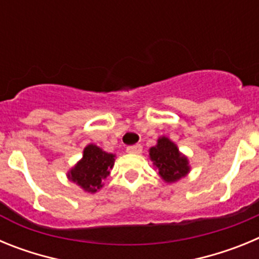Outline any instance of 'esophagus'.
Instances as JSON below:
<instances>
[{"mask_svg":"<svg viewBox=\"0 0 259 259\" xmlns=\"http://www.w3.org/2000/svg\"><path fill=\"white\" fill-rule=\"evenodd\" d=\"M127 152L131 153V154H140L143 152V146L140 144H137V145H132V146H127Z\"/></svg>","mask_w":259,"mask_h":259,"instance_id":"esophagus-1","label":"esophagus"}]
</instances>
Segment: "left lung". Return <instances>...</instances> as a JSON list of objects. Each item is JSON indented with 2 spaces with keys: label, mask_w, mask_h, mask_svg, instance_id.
<instances>
[{
  "label": "left lung",
  "mask_w": 259,
  "mask_h": 259,
  "mask_svg": "<svg viewBox=\"0 0 259 259\" xmlns=\"http://www.w3.org/2000/svg\"><path fill=\"white\" fill-rule=\"evenodd\" d=\"M153 164L158 167L159 175L166 182H176L189 171L188 161L179 153L175 144L167 137H161L158 144L149 150Z\"/></svg>",
  "instance_id": "left-lung-1"
}]
</instances>
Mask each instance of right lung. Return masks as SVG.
I'll list each match as a JSON object with an SVG mask.
<instances>
[{
    "label": "right lung",
    "instance_id": "add662e5",
    "mask_svg": "<svg viewBox=\"0 0 259 259\" xmlns=\"http://www.w3.org/2000/svg\"><path fill=\"white\" fill-rule=\"evenodd\" d=\"M115 157L104 152L96 145H88L84 149L83 159L71 170L70 178L84 191L96 192L102 187V180L109 176Z\"/></svg>",
    "mask_w": 259,
    "mask_h": 259
}]
</instances>
